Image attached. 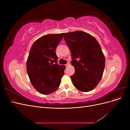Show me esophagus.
Masks as SVG:
<instances>
[{"instance_id": "34e87169", "label": "esophagus", "mask_w": 130, "mask_h": 130, "mask_svg": "<svg viewBox=\"0 0 130 130\" xmlns=\"http://www.w3.org/2000/svg\"><path fill=\"white\" fill-rule=\"evenodd\" d=\"M69 65V63H67V64H66V67H68Z\"/></svg>"}]
</instances>
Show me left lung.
I'll list each match as a JSON object with an SVG mask.
<instances>
[{"label":"left lung","mask_w":130,"mask_h":130,"mask_svg":"<svg viewBox=\"0 0 130 130\" xmlns=\"http://www.w3.org/2000/svg\"><path fill=\"white\" fill-rule=\"evenodd\" d=\"M66 44L71 51L75 73L70 76L80 91L93 90L103 76L105 58L99 43L91 35L81 31L64 33Z\"/></svg>","instance_id":"obj_1"}]
</instances>
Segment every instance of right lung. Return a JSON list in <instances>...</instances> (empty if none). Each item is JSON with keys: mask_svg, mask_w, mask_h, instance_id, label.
<instances>
[{"mask_svg": "<svg viewBox=\"0 0 130 130\" xmlns=\"http://www.w3.org/2000/svg\"><path fill=\"white\" fill-rule=\"evenodd\" d=\"M63 33L44 35L35 41L30 49L26 70L31 84L41 94L48 95L59 87L64 74V65L57 64L56 49Z\"/></svg>", "mask_w": 130, "mask_h": 130, "instance_id": "right-lung-1", "label": "right lung"}]
</instances>
